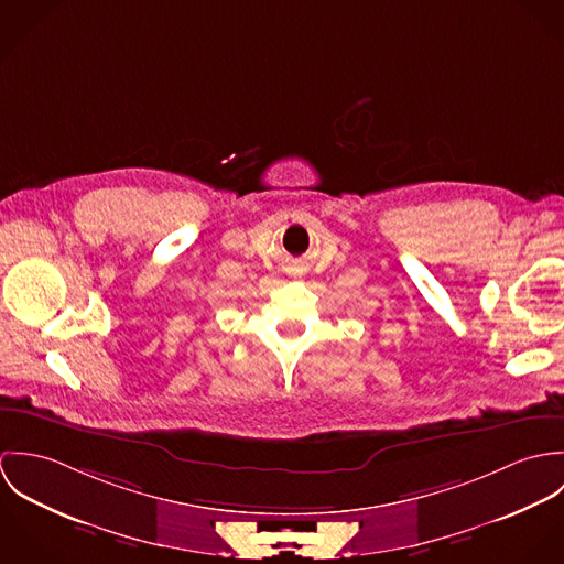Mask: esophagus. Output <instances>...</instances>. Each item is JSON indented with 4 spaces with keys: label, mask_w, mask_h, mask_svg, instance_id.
I'll return each mask as SVG.
<instances>
[{
    "label": "esophagus",
    "mask_w": 564,
    "mask_h": 564,
    "mask_svg": "<svg viewBox=\"0 0 564 564\" xmlns=\"http://www.w3.org/2000/svg\"><path fill=\"white\" fill-rule=\"evenodd\" d=\"M297 273H300V271H297Z\"/></svg>",
    "instance_id": "34e87169"
}]
</instances>
